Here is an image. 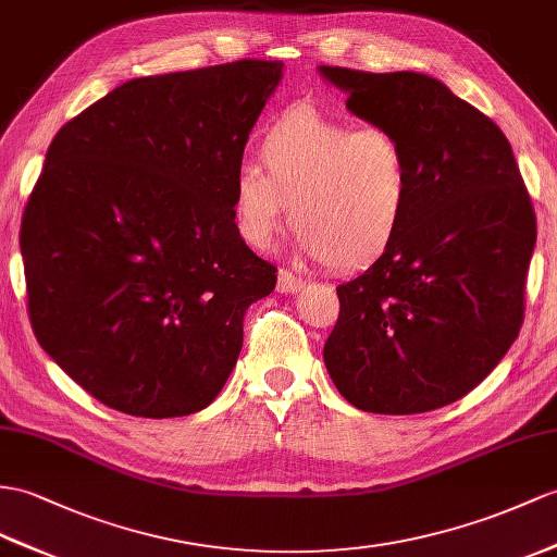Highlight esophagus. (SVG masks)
Masks as SVG:
<instances>
[{
	"label": "esophagus",
	"instance_id": "obj_1",
	"mask_svg": "<svg viewBox=\"0 0 557 557\" xmlns=\"http://www.w3.org/2000/svg\"><path fill=\"white\" fill-rule=\"evenodd\" d=\"M305 286H307V281H305V278L295 276L293 271H288V269H278L276 288H278L281 293H297V290H302Z\"/></svg>",
	"mask_w": 557,
	"mask_h": 557
}]
</instances>
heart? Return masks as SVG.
<instances>
[{"label":"heart","mask_w":557,"mask_h":557,"mask_svg":"<svg viewBox=\"0 0 557 557\" xmlns=\"http://www.w3.org/2000/svg\"><path fill=\"white\" fill-rule=\"evenodd\" d=\"M260 158L234 182L236 232L255 250L271 246L288 212L305 257L359 271L389 252L409 220L411 153L385 125L290 108L264 127Z\"/></svg>","instance_id":"obj_1"}]
</instances>
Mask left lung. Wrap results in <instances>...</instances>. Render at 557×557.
Returning a JSON list of instances; mask_svg holds the SVG:
<instances>
[{
    "instance_id": "8db88e82",
    "label": "left lung",
    "mask_w": 557,
    "mask_h": 557,
    "mask_svg": "<svg viewBox=\"0 0 557 557\" xmlns=\"http://www.w3.org/2000/svg\"><path fill=\"white\" fill-rule=\"evenodd\" d=\"M359 117L397 132L413 200L401 234L337 286L323 345L337 392L361 411L423 413L466 397L506 357L524 321L536 243L532 198L506 134L420 73L321 65Z\"/></svg>"
}]
</instances>
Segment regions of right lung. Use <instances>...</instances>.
<instances>
[{
    "mask_svg": "<svg viewBox=\"0 0 557 557\" xmlns=\"http://www.w3.org/2000/svg\"><path fill=\"white\" fill-rule=\"evenodd\" d=\"M283 73L240 59L129 79L49 144L21 255L37 343L94 399L139 418L220 395L276 267L236 232L234 182Z\"/></svg>",
    "mask_w": 557,
    "mask_h": 557,
    "instance_id": "right-lung-1",
    "label": "right lung"
}]
</instances>
